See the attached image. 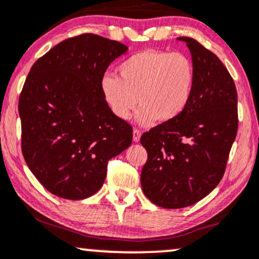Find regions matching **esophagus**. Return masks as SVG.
<instances>
[{
  "instance_id": "34e87169",
  "label": "esophagus",
  "mask_w": 259,
  "mask_h": 259,
  "mask_svg": "<svg viewBox=\"0 0 259 259\" xmlns=\"http://www.w3.org/2000/svg\"><path fill=\"white\" fill-rule=\"evenodd\" d=\"M140 138H141V132L138 129H135L133 132V140L134 142H139L140 141Z\"/></svg>"
}]
</instances>
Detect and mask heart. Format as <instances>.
<instances>
[{
  "label": "heart",
  "mask_w": 259,
  "mask_h": 259,
  "mask_svg": "<svg viewBox=\"0 0 259 259\" xmlns=\"http://www.w3.org/2000/svg\"><path fill=\"white\" fill-rule=\"evenodd\" d=\"M119 77L106 73L100 80L102 96L118 119H129L139 102L136 119L151 125L176 119L191 102L195 85V67L181 53L143 51L126 58L118 66Z\"/></svg>",
  "instance_id": "obj_1"
}]
</instances>
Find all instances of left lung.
I'll return each instance as SVG.
<instances>
[{
	"label": "left lung",
	"instance_id": "1",
	"mask_svg": "<svg viewBox=\"0 0 259 259\" xmlns=\"http://www.w3.org/2000/svg\"><path fill=\"white\" fill-rule=\"evenodd\" d=\"M177 39L186 42L195 67L191 102L180 117L140 140L148 153L142 191L165 208L191 206L216 188L238 132V94L228 70L198 40Z\"/></svg>",
	"mask_w": 259,
	"mask_h": 259
}]
</instances>
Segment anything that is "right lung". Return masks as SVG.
<instances>
[{
	"instance_id": "right-lung-1",
	"label": "right lung",
	"mask_w": 259,
	"mask_h": 259,
	"mask_svg": "<svg viewBox=\"0 0 259 259\" xmlns=\"http://www.w3.org/2000/svg\"><path fill=\"white\" fill-rule=\"evenodd\" d=\"M127 47L84 33L31 67L19 98L21 149L31 172L57 197L82 200L104 185L107 163L129 147L133 127L112 113L100 80Z\"/></svg>"
}]
</instances>
